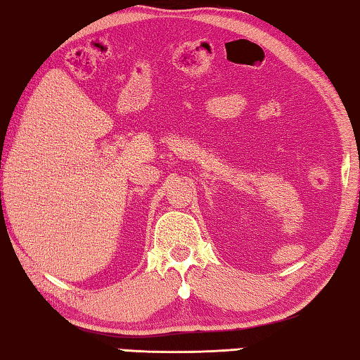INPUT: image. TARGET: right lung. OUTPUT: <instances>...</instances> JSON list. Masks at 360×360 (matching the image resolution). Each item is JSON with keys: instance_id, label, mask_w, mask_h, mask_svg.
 Masks as SVG:
<instances>
[{"instance_id": "add662e5", "label": "right lung", "mask_w": 360, "mask_h": 360, "mask_svg": "<svg viewBox=\"0 0 360 360\" xmlns=\"http://www.w3.org/2000/svg\"><path fill=\"white\" fill-rule=\"evenodd\" d=\"M0 195H1V193H0Z\"/></svg>"}]
</instances>
